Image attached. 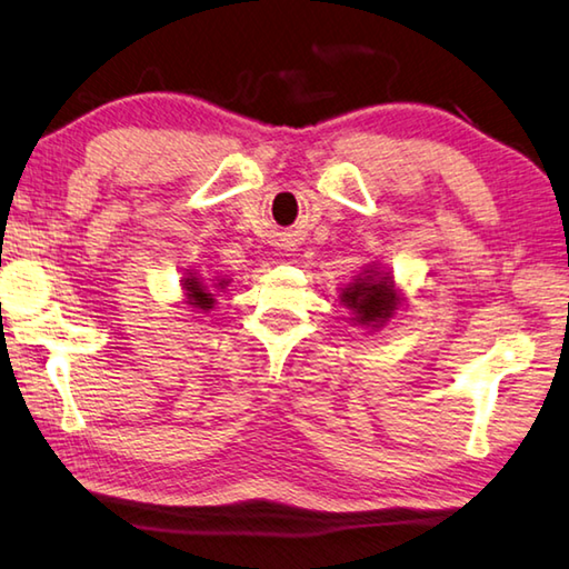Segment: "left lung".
Instances as JSON below:
<instances>
[{"label": "left lung", "mask_w": 569, "mask_h": 569, "mask_svg": "<svg viewBox=\"0 0 569 569\" xmlns=\"http://www.w3.org/2000/svg\"><path fill=\"white\" fill-rule=\"evenodd\" d=\"M338 300L350 312V322L356 328L376 332L396 318L406 302V292L400 290L388 267L370 262L360 267V272L346 287H340Z\"/></svg>", "instance_id": "8db88e82"}]
</instances>
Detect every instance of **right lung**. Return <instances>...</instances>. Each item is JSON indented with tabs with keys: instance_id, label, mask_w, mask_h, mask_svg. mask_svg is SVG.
I'll return each instance as SVG.
<instances>
[{
	"instance_id": "add662e5",
	"label": "right lung",
	"mask_w": 569,
	"mask_h": 569,
	"mask_svg": "<svg viewBox=\"0 0 569 569\" xmlns=\"http://www.w3.org/2000/svg\"><path fill=\"white\" fill-rule=\"evenodd\" d=\"M231 277L221 272H199V269H183L181 277V297L191 312L207 315L217 307L219 297L229 290Z\"/></svg>"
}]
</instances>
